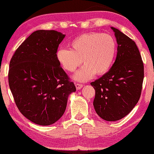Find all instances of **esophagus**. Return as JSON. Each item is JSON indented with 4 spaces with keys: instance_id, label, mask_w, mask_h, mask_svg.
<instances>
[{
    "instance_id": "34e87169",
    "label": "esophagus",
    "mask_w": 154,
    "mask_h": 154,
    "mask_svg": "<svg viewBox=\"0 0 154 154\" xmlns=\"http://www.w3.org/2000/svg\"><path fill=\"white\" fill-rule=\"evenodd\" d=\"M83 84H80V83H76V84H75V87H76V88H77V90L81 89L83 87Z\"/></svg>"
}]
</instances>
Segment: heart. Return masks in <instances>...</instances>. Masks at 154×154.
Listing matches in <instances>:
<instances>
[{"mask_svg": "<svg viewBox=\"0 0 154 154\" xmlns=\"http://www.w3.org/2000/svg\"><path fill=\"white\" fill-rule=\"evenodd\" d=\"M71 49H60L56 57L61 67L69 72H74L82 64V68L75 75L74 79L86 81L95 75L107 73L115 59L117 46L112 36L91 32L73 38Z\"/></svg>", "mask_w": 154, "mask_h": 154, "instance_id": "1", "label": "heart"}]
</instances>
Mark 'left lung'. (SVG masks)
<instances>
[{
	"mask_svg": "<svg viewBox=\"0 0 154 154\" xmlns=\"http://www.w3.org/2000/svg\"><path fill=\"white\" fill-rule=\"evenodd\" d=\"M111 28L118 45L116 59L109 71L91 85L95 90L96 113L105 121L115 122L128 115L139 101L144 69L135 42L119 30Z\"/></svg>",
	"mask_w": 154,
	"mask_h": 154,
	"instance_id": "obj_1",
	"label": "left lung"
}]
</instances>
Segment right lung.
<instances>
[{
  "label": "right lung",
  "mask_w": 154,
  "mask_h": 154,
  "mask_svg": "<svg viewBox=\"0 0 154 154\" xmlns=\"http://www.w3.org/2000/svg\"><path fill=\"white\" fill-rule=\"evenodd\" d=\"M61 32L36 31L15 51L8 83L18 109L30 121L49 125L61 118L74 83L60 66L56 54L65 38Z\"/></svg>",
  "instance_id": "add662e5"
}]
</instances>
